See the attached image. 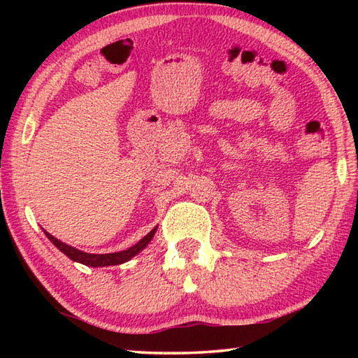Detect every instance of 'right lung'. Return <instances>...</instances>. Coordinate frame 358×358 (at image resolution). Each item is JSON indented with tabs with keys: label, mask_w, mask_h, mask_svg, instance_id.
Segmentation results:
<instances>
[{
	"label": "right lung",
	"mask_w": 358,
	"mask_h": 358,
	"mask_svg": "<svg viewBox=\"0 0 358 358\" xmlns=\"http://www.w3.org/2000/svg\"><path fill=\"white\" fill-rule=\"evenodd\" d=\"M156 230H157V226L153 230H150V232L145 235V237L141 241H137L134 246H131V248H128V250H124V251L110 252V254L83 252L80 250H77V248H74V246H69V245L63 243V241H59L58 238L53 237V235L45 232V230H44V234L47 235V238L50 240L52 243L58 248L59 251H62L63 254H66V256H68L71 260H74V262L88 265V266H110V265H120V264L128 262V260H131L132 257L137 256L138 252L143 251L145 248L150 245V241L153 240Z\"/></svg>",
	"instance_id": "add662e5"
}]
</instances>
